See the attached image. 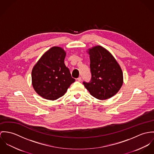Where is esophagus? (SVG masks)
Masks as SVG:
<instances>
[{
    "instance_id": "1",
    "label": "esophagus",
    "mask_w": 154,
    "mask_h": 154,
    "mask_svg": "<svg viewBox=\"0 0 154 154\" xmlns=\"http://www.w3.org/2000/svg\"><path fill=\"white\" fill-rule=\"evenodd\" d=\"M77 80H78V82H81L82 81V77H79L77 79Z\"/></svg>"
}]
</instances>
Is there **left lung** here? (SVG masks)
I'll list each match as a JSON object with an SVG mask.
<instances>
[{
    "mask_svg": "<svg viewBox=\"0 0 154 154\" xmlns=\"http://www.w3.org/2000/svg\"><path fill=\"white\" fill-rule=\"evenodd\" d=\"M90 59L91 80L83 82L90 94L99 100H106L115 95L123 84V73L113 55L101 46L88 51Z\"/></svg>",
    "mask_w": 154,
    "mask_h": 154,
    "instance_id": "8db88e82",
    "label": "left lung"
}]
</instances>
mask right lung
Listing matches in <instances>:
<instances>
[{
  "label": "right lung",
  "instance_id": "add662e5",
  "mask_svg": "<svg viewBox=\"0 0 154 154\" xmlns=\"http://www.w3.org/2000/svg\"><path fill=\"white\" fill-rule=\"evenodd\" d=\"M66 52L54 47L46 52L32 71L35 91L43 98L55 100L63 96L75 79L64 64Z\"/></svg>",
  "mask_w": 154,
  "mask_h": 154
}]
</instances>
